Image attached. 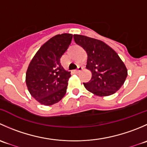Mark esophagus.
<instances>
[{
	"mask_svg": "<svg viewBox=\"0 0 147 147\" xmlns=\"http://www.w3.org/2000/svg\"><path fill=\"white\" fill-rule=\"evenodd\" d=\"M82 69H83L82 67H78V69H77V70H75V72H76V73H79V72H80V71H82Z\"/></svg>",
	"mask_w": 147,
	"mask_h": 147,
	"instance_id": "obj_1",
	"label": "esophagus"
}]
</instances>
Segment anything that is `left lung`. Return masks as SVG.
<instances>
[{"mask_svg": "<svg viewBox=\"0 0 147 147\" xmlns=\"http://www.w3.org/2000/svg\"><path fill=\"white\" fill-rule=\"evenodd\" d=\"M77 45L87 54L86 68L92 73L91 80L83 83L89 92L100 97L115 94L124 84L127 69L117 53L100 40L82 35H74Z\"/></svg>", "mask_w": 147, "mask_h": 147, "instance_id": "obj_1", "label": "left lung"}]
</instances>
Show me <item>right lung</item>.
Masks as SVG:
<instances>
[{"label": "right lung", "instance_id": "obj_1", "mask_svg": "<svg viewBox=\"0 0 147 147\" xmlns=\"http://www.w3.org/2000/svg\"><path fill=\"white\" fill-rule=\"evenodd\" d=\"M72 35H55L40 47L30 63L26 82L32 97L42 105L50 106L63 99L70 72L60 64V58L69 47Z\"/></svg>", "mask_w": 147, "mask_h": 147}]
</instances>
